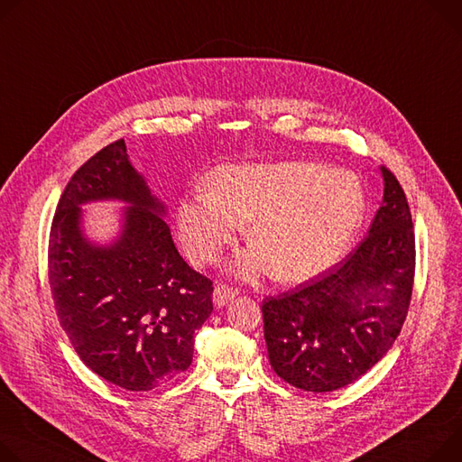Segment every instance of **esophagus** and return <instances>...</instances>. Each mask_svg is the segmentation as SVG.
Here are the masks:
<instances>
[{"label":"esophagus","mask_w":462,"mask_h":462,"mask_svg":"<svg viewBox=\"0 0 462 462\" xmlns=\"http://www.w3.org/2000/svg\"><path fill=\"white\" fill-rule=\"evenodd\" d=\"M236 295H237L236 287H232L228 283H217L214 289V302H216V306L221 308V306L228 304Z\"/></svg>","instance_id":"obj_1"}]
</instances>
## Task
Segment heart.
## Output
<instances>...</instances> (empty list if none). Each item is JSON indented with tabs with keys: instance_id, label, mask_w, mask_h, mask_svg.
<instances>
[{
	"instance_id": "1",
	"label": "heart",
	"mask_w": 462,
	"mask_h": 462,
	"mask_svg": "<svg viewBox=\"0 0 462 462\" xmlns=\"http://www.w3.org/2000/svg\"><path fill=\"white\" fill-rule=\"evenodd\" d=\"M366 209L359 179L317 162L219 165L204 195L179 206V234L195 263L216 262L250 219L253 253L241 274L271 267L276 280L300 282L337 262L356 237Z\"/></svg>"
}]
</instances>
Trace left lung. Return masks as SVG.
I'll use <instances>...</instances> for the list:
<instances>
[{"mask_svg":"<svg viewBox=\"0 0 462 462\" xmlns=\"http://www.w3.org/2000/svg\"><path fill=\"white\" fill-rule=\"evenodd\" d=\"M383 202L368 236L315 278L267 297L265 343L274 372L308 393L354 383L394 345L409 311L416 246L405 193L383 165Z\"/></svg>","mask_w":462,"mask_h":462,"instance_id":"obj_1","label":"left lung"}]
</instances>
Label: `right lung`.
I'll return each instance as SVG.
<instances>
[{
	"instance_id": "1",
	"label": "right lung",
	"mask_w": 462,
	"mask_h": 462,
	"mask_svg": "<svg viewBox=\"0 0 462 462\" xmlns=\"http://www.w3.org/2000/svg\"><path fill=\"white\" fill-rule=\"evenodd\" d=\"M97 198L134 204L110 249L92 247L78 228V204ZM162 216L121 138L73 173L50 232L48 276L62 329L82 363L133 393L191 365L195 333L214 310V282L182 260Z\"/></svg>"
}]
</instances>
